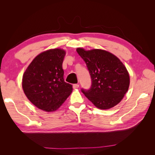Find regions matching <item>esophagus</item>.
<instances>
[{"mask_svg": "<svg viewBox=\"0 0 155 155\" xmlns=\"http://www.w3.org/2000/svg\"><path fill=\"white\" fill-rule=\"evenodd\" d=\"M79 85H78V84H74V85H73V88H78L79 87Z\"/></svg>", "mask_w": 155, "mask_h": 155, "instance_id": "obj_1", "label": "esophagus"}]
</instances>
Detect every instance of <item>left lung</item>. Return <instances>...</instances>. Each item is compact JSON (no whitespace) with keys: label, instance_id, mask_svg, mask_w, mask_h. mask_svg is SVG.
I'll use <instances>...</instances> for the list:
<instances>
[{"label":"left lung","instance_id":"left-lung-1","mask_svg":"<svg viewBox=\"0 0 155 155\" xmlns=\"http://www.w3.org/2000/svg\"><path fill=\"white\" fill-rule=\"evenodd\" d=\"M77 52L85 62L92 85L81 92L98 109H108L118 104L127 92L129 73L121 61L109 51L78 48Z\"/></svg>","mask_w":155,"mask_h":155}]
</instances>
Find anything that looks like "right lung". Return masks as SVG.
<instances>
[{"label":"right lung","mask_w":155,"mask_h":155,"mask_svg":"<svg viewBox=\"0 0 155 155\" xmlns=\"http://www.w3.org/2000/svg\"><path fill=\"white\" fill-rule=\"evenodd\" d=\"M65 51L51 49L35 58L22 77L25 95L39 109H58L72 92V85L64 81L62 65Z\"/></svg>","instance_id":"obj_1"}]
</instances>
